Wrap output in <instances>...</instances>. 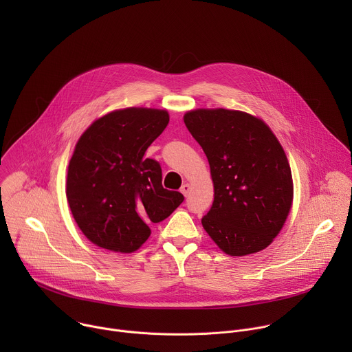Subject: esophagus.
Segmentation results:
<instances>
[{
    "label": "esophagus",
    "mask_w": 352,
    "mask_h": 352,
    "mask_svg": "<svg viewBox=\"0 0 352 352\" xmlns=\"http://www.w3.org/2000/svg\"><path fill=\"white\" fill-rule=\"evenodd\" d=\"M181 192H182L185 196H188V193L190 192V185H189V184H184V185L181 186Z\"/></svg>",
    "instance_id": "34e87169"
}]
</instances>
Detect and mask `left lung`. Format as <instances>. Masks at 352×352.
Segmentation results:
<instances>
[{"label": "left lung", "instance_id": "obj_1", "mask_svg": "<svg viewBox=\"0 0 352 352\" xmlns=\"http://www.w3.org/2000/svg\"><path fill=\"white\" fill-rule=\"evenodd\" d=\"M184 122L210 164L214 200L202 226L227 255L265 249L283 228L292 204L284 150L259 118L234 110H195Z\"/></svg>", "mask_w": 352, "mask_h": 352}]
</instances>
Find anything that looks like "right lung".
<instances>
[{
    "instance_id": "right-lung-1",
    "label": "right lung",
    "mask_w": 352,
    "mask_h": 352,
    "mask_svg": "<svg viewBox=\"0 0 352 352\" xmlns=\"http://www.w3.org/2000/svg\"><path fill=\"white\" fill-rule=\"evenodd\" d=\"M168 113L125 109L94 121L69 162L67 199L82 232L97 246L133 252L148 224L167 219L184 195L162 185V166L144 157L168 125Z\"/></svg>"
}]
</instances>
